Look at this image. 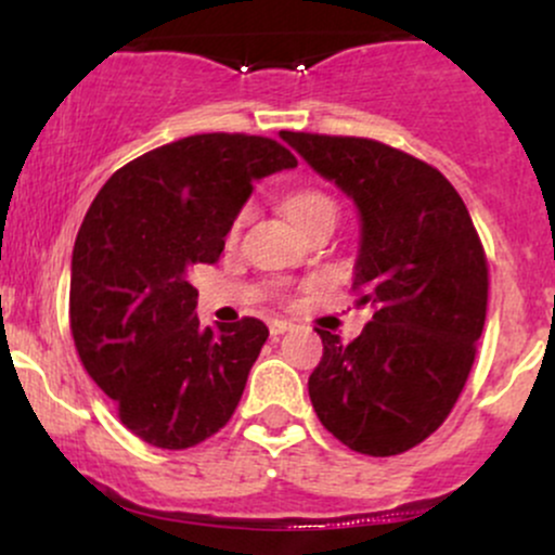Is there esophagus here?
<instances>
[{"mask_svg": "<svg viewBox=\"0 0 555 555\" xmlns=\"http://www.w3.org/2000/svg\"><path fill=\"white\" fill-rule=\"evenodd\" d=\"M292 328V323L289 321H282V318H273V321L269 323V331H271V336H279V334H284V331H289Z\"/></svg>", "mask_w": 555, "mask_h": 555, "instance_id": "esophagus-1", "label": "esophagus"}]
</instances>
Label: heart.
I'll return each mask as SVG.
<instances>
[{"label": "heart", "instance_id": "obj_1", "mask_svg": "<svg viewBox=\"0 0 555 555\" xmlns=\"http://www.w3.org/2000/svg\"><path fill=\"white\" fill-rule=\"evenodd\" d=\"M284 208L297 227H305L308 221H313L315 216H321V214H336L334 197L321 193V190H295V193L284 201ZM247 216H250V208H242V211L234 216L232 234H237L240 229L245 227Z\"/></svg>", "mask_w": 555, "mask_h": 555}]
</instances>
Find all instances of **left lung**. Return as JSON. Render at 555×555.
Wrapping results in <instances>:
<instances>
[{"label": "left lung", "instance_id": "1", "mask_svg": "<svg viewBox=\"0 0 555 555\" xmlns=\"http://www.w3.org/2000/svg\"><path fill=\"white\" fill-rule=\"evenodd\" d=\"M358 203L352 289L373 310L354 341L318 328L308 391L323 428L367 456L423 443L451 415L488 310V258L454 184L423 158L371 138L282 132Z\"/></svg>", "mask_w": 555, "mask_h": 555}]
</instances>
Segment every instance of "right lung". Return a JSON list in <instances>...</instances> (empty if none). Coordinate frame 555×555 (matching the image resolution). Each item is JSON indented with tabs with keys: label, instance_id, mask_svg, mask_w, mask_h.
<instances>
[{
	"label": "right lung",
	"instance_id": "1",
	"mask_svg": "<svg viewBox=\"0 0 555 555\" xmlns=\"http://www.w3.org/2000/svg\"><path fill=\"white\" fill-rule=\"evenodd\" d=\"M297 158L279 140L206 132L109 177L73 250L69 328L119 423L156 449H190L229 423L269 328L201 326L188 273L214 263L253 182Z\"/></svg>",
	"mask_w": 555,
	"mask_h": 555
}]
</instances>
